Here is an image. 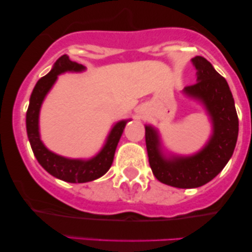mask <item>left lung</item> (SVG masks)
Segmentation results:
<instances>
[{
	"mask_svg": "<svg viewBox=\"0 0 252 252\" xmlns=\"http://www.w3.org/2000/svg\"><path fill=\"white\" fill-rule=\"evenodd\" d=\"M197 82L185 87L184 93L198 99L211 117L213 133L201 151L188 157H165L154 127L146 126V144L151 170L157 180L177 188H197L208 184L226 166L235 149L239 118L226 79L209 61L196 56L191 60Z\"/></svg>",
	"mask_w": 252,
	"mask_h": 252,
	"instance_id": "1",
	"label": "left lung"
}]
</instances>
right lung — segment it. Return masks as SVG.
Returning a JSON list of instances; mask_svg holds the SVG:
<instances>
[{
	"label": "right lung",
	"instance_id": "obj_1",
	"mask_svg": "<svg viewBox=\"0 0 252 252\" xmlns=\"http://www.w3.org/2000/svg\"><path fill=\"white\" fill-rule=\"evenodd\" d=\"M81 64L70 61L66 55H63L56 61L49 73L36 82L30 98V105L26 112V129L34 156L39 164L53 177L71 184H82L93 181L104 175L111 167L116 148L120 136L125 128L127 120H120L112 127L104 147L92 159H70L62 157L48 150L40 139L39 113L44 97L53 87L57 77L64 72H81L85 70Z\"/></svg>",
	"mask_w": 252,
	"mask_h": 252
}]
</instances>
